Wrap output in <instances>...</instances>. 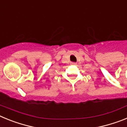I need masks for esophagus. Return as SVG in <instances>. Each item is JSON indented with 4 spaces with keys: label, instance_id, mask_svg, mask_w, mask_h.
<instances>
[{
    "label": "esophagus",
    "instance_id": "esophagus-1",
    "mask_svg": "<svg viewBox=\"0 0 127 127\" xmlns=\"http://www.w3.org/2000/svg\"><path fill=\"white\" fill-rule=\"evenodd\" d=\"M71 64H72V65H75V64H76V63H74V62H72V63H71Z\"/></svg>",
    "mask_w": 127,
    "mask_h": 127
}]
</instances>
